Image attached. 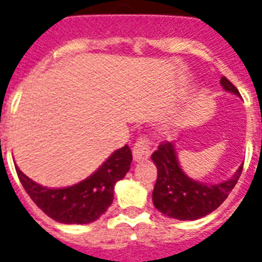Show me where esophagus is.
<instances>
[{
	"label": "esophagus",
	"mask_w": 262,
	"mask_h": 262,
	"mask_svg": "<svg viewBox=\"0 0 262 262\" xmlns=\"http://www.w3.org/2000/svg\"><path fill=\"white\" fill-rule=\"evenodd\" d=\"M133 156L135 161H143L150 157V141L149 138L142 135L133 147Z\"/></svg>",
	"instance_id": "esophagus-1"
}]
</instances>
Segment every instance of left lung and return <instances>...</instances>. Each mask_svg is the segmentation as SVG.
Listing matches in <instances>:
<instances>
[{"label":"left lung","mask_w":262,"mask_h":262,"mask_svg":"<svg viewBox=\"0 0 262 262\" xmlns=\"http://www.w3.org/2000/svg\"><path fill=\"white\" fill-rule=\"evenodd\" d=\"M220 83L226 91L241 95L227 78L223 76ZM151 160L157 167V182L153 190L154 206L161 213L176 220H196L216 210L230 195L243 169L241 165L231 179L217 184L192 180L182 171L175 146L171 142H163L151 154Z\"/></svg>","instance_id":"obj_1"}]
</instances>
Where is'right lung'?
I'll return each instance as SVG.
<instances>
[{
    "mask_svg": "<svg viewBox=\"0 0 262 262\" xmlns=\"http://www.w3.org/2000/svg\"><path fill=\"white\" fill-rule=\"evenodd\" d=\"M133 161L127 145L116 150L86 180L66 188H48L32 182L19 168L16 172L34 204L49 217L62 224H89L98 220L113 202V188Z\"/></svg>",
    "mask_w": 262,
    "mask_h": 262,
    "instance_id": "add662e5",
    "label": "right lung"
}]
</instances>
